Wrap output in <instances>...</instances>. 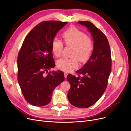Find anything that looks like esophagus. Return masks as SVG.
<instances>
[{"instance_id":"1","label":"esophagus","mask_w":131,"mask_h":131,"mask_svg":"<svg viewBox=\"0 0 131 131\" xmlns=\"http://www.w3.org/2000/svg\"><path fill=\"white\" fill-rule=\"evenodd\" d=\"M64 77H65V78H66L67 77V75H68V73L67 72H64Z\"/></svg>"}]
</instances>
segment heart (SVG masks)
Here are the masks:
<instances>
[{"mask_svg": "<svg viewBox=\"0 0 131 131\" xmlns=\"http://www.w3.org/2000/svg\"><path fill=\"white\" fill-rule=\"evenodd\" d=\"M64 43L68 47H72L69 59L62 58L57 61V67L59 69L69 72L78 67V61L85 63L91 58L94 45L91 37L75 27L68 29L62 35ZM53 54L58 58L61 55L63 45L58 39L54 38L51 45Z\"/></svg>", "mask_w": 131, "mask_h": 131, "instance_id": "obj_1", "label": "heart"}]
</instances>
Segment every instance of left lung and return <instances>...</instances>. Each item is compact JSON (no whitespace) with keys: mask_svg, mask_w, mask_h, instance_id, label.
<instances>
[{"mask_svg":"<svg viewBox=\"0 0 131 131\" xmlns=\"http://www.w3.org/2000/svg\"><path fill=\"white\" fill-rule=\"evenodd\" d=\"M88 28L94 40V49L87 63L76 73L69 74L67 80L71 86L68 93L70 103L74 107L86 108L95 103L107 89L111 71V55L107 38L89 21H79Z\"/></svg>","mask_w":131,"mask_h":131,"instance_id":"obj_1","label":"left lung"}]
</instances>
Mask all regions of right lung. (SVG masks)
<instances>
[{
    "label": "right lung",
    "instance_id": "add662e5",
    "mask_svg": "<svg viewBox=\"0 0 131 131\" xmlns=\"http://www.w3.org/2000/svg\"><path fill=\"white\" fill-rule=\"evenodd\" d=\"M67 23L46 21L38 24L25 38L18 54V82L25 99L34 106L50 102L54 90L64 79L62 71L48 70L55 66L52 42Z\"/></svg>",
    "mask_w": 131,
    "mask_h": 131
}]
</instances>
